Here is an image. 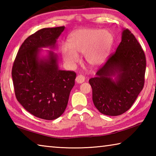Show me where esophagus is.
Returning <instances> with one entry per match:
<instances>
[{"label": "esophagus", "instance_id": "esophagus-1", "mask_svg": "<svg viewBox=\"0 0 156 156\" xmlns=\"http://www.w3.org/2000/svg\"><path fill=\"white\" fill-rule=\"evenodd\" d=\"M84 80H85V78H84V76L83 75H78L76 78V83L78 84H81V83H84Z\"/></svg>", "mask_w": 156, "mask_h": 156}]
</instances>
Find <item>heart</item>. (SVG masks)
I'll return each mask as SVG.
<instances>
[{"mask_svg":"<svg viewBox=\"0 0 156 156\" xmlns=\"http://www.w3.org/2000/svg\"><path fill=\"white\" fill-rule=\"evenodd\" d=\"M67 46L62 47L63 60L69 65L73 66L84 54L86 62L91 67L102 65L107 60L113 44V35L107 30L83 28L71 34Z\"/></svg>","mask_w":156,"mask_h":156,"instance_id":"b5f03b06","label":"heart"}]
</instances>
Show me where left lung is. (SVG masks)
Returning a JSON list of instances; mask_svg holds the SVG:
<instances>
[{
	"label": "left lung",
	"mask_w": 156,
	"mask_h": 156,
	"mask_svg": "<svg viewBox=\"0 0 156 156\" xmlns=\"http://www.w3.org/2000/svg\"><path fill=\"white\" fill-rule=\"evenodd\" d=\"M145 71L144 51L133 34L123 29L115 52L89 80L96 109L111 116L128 111L143 89Z\"/></svg>",
	"instance_id": "1"
}]
</instances>
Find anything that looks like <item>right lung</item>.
<instances>
[{
	"label": "right lung",
	"instance_id": "1",
	"mask_svg": "<svg viewBox=\"0 0 156 156\" xmlns=\"http://www.w3.org/2000/svg\"><path fill=\"white\" fill-rule=\"evenodd\" d=\"M65 27L43 28L31 35L18 50L12 76L18 102L31 114L55 120L64 113L76 74L59 69L57 40ZM46 52V55L42 53Z\"/></svg>",
	"mask_w": 156,
	"mask_h": 156
}]
</instances>
